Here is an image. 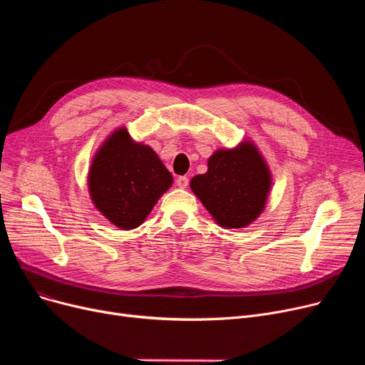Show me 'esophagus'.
Listing matches in <instances>:
<instances>
[{
  "label": "esophagus",
  "mask_w": 365,
  "mask_h": 365,
  "mask_svg": "<svg viewBox=\"0 0 365 365\" xmlns=\"http://www.w3.org/2000/svg\"><path fill=\"white\" fill-rule=\"evenodd\" d=\"M176 185H178L179 187L185 189V187L189 185V179H187L186 176H180V178H178V180H176Z\"/></svg>",
  "instance_id": "esophagus-1"
}]
</instances>
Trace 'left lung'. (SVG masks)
<instances>
[{
  "label": "left lung",
  "mask_w": 365,
  "mask_h": 365,
  "mask_svg": "<svg viewBox=\"0 0 365 365\" xmlns=\"http://www.w3.org/2000/svg\"><path fill=\"white\" fill-rule=\"evenodd\" d=\"M207 173L190 180V189L217 225L241 229L253 223L264 210L272 175L252 140L235 148L217 149L208 158Z\"/></svg>",
  "instance_id": "1"
}]
</instances>
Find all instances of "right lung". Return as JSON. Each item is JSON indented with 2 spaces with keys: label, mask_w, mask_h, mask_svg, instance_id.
Returning a JSON list of instances; mask_svg holds the SVG:
<instances>
[{
  "label": "right lung",
  "mask_w": 365,
  "mask_h": 365,
  "mask_svg": "<svg viewBox=\"0 0 365 365\" xmlns=\"http://www.w3.org/2000/svg\"><path fill=\"white\" fill-rule=\"evenodd\" d=\"M87 185L96 210L112 225L130 231L145 222L171 187L173 176L155 150L118 127L96 150Z\"/></svg>",
  "instance_id": "1"
}]
</instances>
